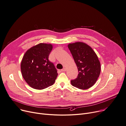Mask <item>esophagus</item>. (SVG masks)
<instances>
[{"instance_id":"obj_1","label":"esophagus","mask_w":126,"mask_h":126,"mask_svg":"<svg viewBox=\"0 0 126 126\" xmlns=\"http://www.w3.org/2000/svg\"><path fill=\"white\" fill-rule=\"evenodd\" d=\"M61 71L62 72H64V71H66V68H63L62 69H61Z\"/></svg>"}]
</instances>
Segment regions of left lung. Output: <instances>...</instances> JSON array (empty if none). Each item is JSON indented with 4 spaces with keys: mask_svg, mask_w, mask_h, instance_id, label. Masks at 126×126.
Listing matches in <instances>:
<instances>
[{
    "mask_svg": "<svg viewBox=\"0 0 126 126\" xmlns=\"http://www.w3.org/2000/svg\"><path fill=\"white\" fill-rule=\"evenodd\" d=\"M77 65V77L72 80V85L80 89L93 86L100 73V63L95 52L89 46L83 42H76L68 45Z\"/></svg>",
    "mask_w": 126,
    "mask_h": 126,
    "instance_id": "1",
    "label": "left lung"
}]
</instances>
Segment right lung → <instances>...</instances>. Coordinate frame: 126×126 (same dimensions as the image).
<instances>
[{
	"label": "right lung",
	"mask_w": 126,
	"mask_h": 126,
	"mask_svg": "<svg viewBox=\"0 0 126 126\" xmlns=\"http://www.w3.org/2000/svg\"><path fill=\"white\" fill-rule=\"evenodd\" d=\"M53 48L49 44L40 43L29 49L22 58V76L32 88L43 89L53 85L58 76L54 64L49 60Z\"/></svg>",
	"instance_id": "obj_1"
}]
</instances>
